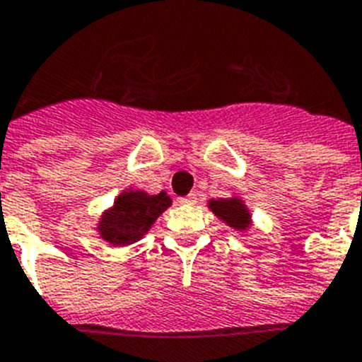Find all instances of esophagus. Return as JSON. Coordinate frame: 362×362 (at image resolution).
<instances>
[{
    "label": "esophagus",
    "mask_w": 362,
    "mask_h": 362,
    "mask_svg": "<svg viewBox=\"0 0 362 362\" xmlns=\"http://www.w3.org/2000/svg\"><path fill=\"white\" fill-rule=\"evenodd\" d=\"M177 202L183 203V205H194V203H196V194H188V196H183V198H179Z\"/></svg>",
    "instance_id": "esophagus-1"
}]
</instances>
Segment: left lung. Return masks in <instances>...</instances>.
<instances>
[{"mask_svg": "<svg viewBox=\"0 0 362 362\" xmlns=\"http://www.w3.org/2000/svg\"><path fill=\"white\" fill-rule=\"evenodd\" d=\"M207 207L216 214L226 226H229L235 231L246 233L252 229L253 220L252 213L247 209L246 202L238 196H231V198H220V199H209Z\"/></svg>", "mask_w": 362, "mask_h": 362, "instance_id": "left-lung-1", "label": "left lung"}]
</instances>
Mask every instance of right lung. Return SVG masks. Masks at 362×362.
Here are the masks:
<instances>
[{
	"instance_id": "add662e5",
	"label": "right lung",
	"mask_w": 362,
	"mask_h": 362,
	"mask_svg": "<svg viewBox=\"0 0 362 362\" xmlns=\"http://www.w3.org/2000/svg\"><path fill=\"white\" fill-rule=\"evenodd\" d=\"M172 205L168 194H148L127 188L116 196L115 203L101 213L95 231L110 246H131L144 238L155 220Z\"/></svg>"
}]
</instances>
